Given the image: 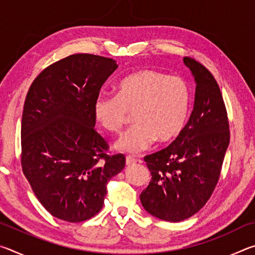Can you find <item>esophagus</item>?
I'll return each mask as SVG.
<instances>
[{"mask_svg":"<svg viewBox=\"0 0 255 255\" xmlns=\"http://www.w3.org/2000/svg\"><path fill=\"white\" fill-rule=\"evenodd\" d=\"M137 159L135 157H131V156H127L126 157V165L127 166H131L133 164H136Z\"/></svg>","mask_w":255,"mask_h":255,"instance_id":"obj_1","label":"esophagus"}]
</instances>
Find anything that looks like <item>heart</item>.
I'll use <instances>...</instances> for the list:
<instances>
[{"mask_svg":"<svg viewBox=\"0 0 255 255\" xmlns=\"http://www.w3.org/2000/svg\"><path fill=\"white\" fill-rule=\"evenodd\" d=\"M190 106L185 82L154 70L132 73L116 86V96L100 94L93 102L97 122L107 131L117 133L132 112L135 124L125 131L115 147L137 154L155 140L170 143L183 130Z\"/></svg>","mask_w":255,"mask_h":255,"instance_id":"obj_1","label":"heart"}]
</instances>
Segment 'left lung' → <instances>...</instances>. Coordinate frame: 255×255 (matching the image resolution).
Segmentation results:
<instances>
[{
	"instance_id": "left-lung-1",
	"label": "left lung",
	"mask_w": 255,
	"mask_h": 255,
	"mask_svg": "<svg viewBox=\"0 0 255 255\" xmlns=\"http://www.w3.org/2000/svg\"><path fill=\"white\" fill-rule=\"evenodd\" d=\"M183 63L196 81L193 109L173 143L144 157L152 179L140 193L148 214L173 223L191 217L206 205L230 144L225 103L215 77L195 59L184 57Z\"/></svg>"
}]
</instances>
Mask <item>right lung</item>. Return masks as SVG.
<instances>
[{"label":"right lung","mask_w":255,"mask_h":255,"mask_svg":"<svg viewBox=\"0 0 255 255\" xmlns=\"http://www.w3.org/2000/svg\"><path fill=\"white\" fill-rule=\"evenodd\" d=\"M117 67L112 58L71 55L45 68L25 97L23 174L45 209L62 221L97 215L108 182L126 164L123 154H107L109 146L94 129V99Z\"/></svg>","instance_id":"1"}]
</instances>
